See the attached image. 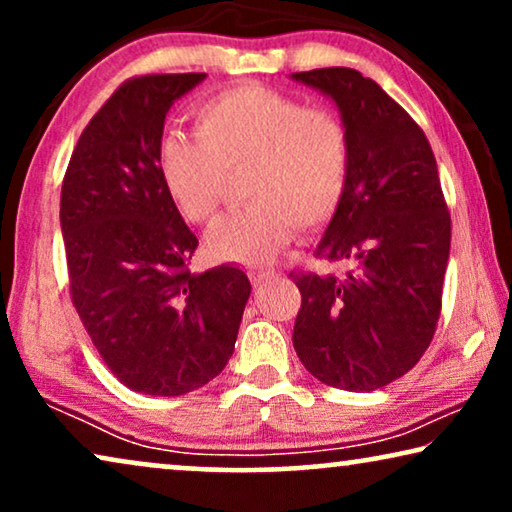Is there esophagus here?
Listing matches in <instances>:
<instances>
[{
    "label": "esophagus",
    "mask_w": 512,
    "mask_h": 512,
    "mask_svg": "<svg viewBox=\"0 0 512 512\" xmlns=\"http://www.w3.org/2000/svg\"><path fill=\"white\" fill-rule=\"evenodd\" d=\"M270 277H275V270H270V268H251L249 270V279L254 284H261V282H265V279H270Z\"/></svg>",
    "instance_id": "1"
}]
</instances>
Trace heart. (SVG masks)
I'll use <instances>...</instances> for the list:
<instances>
[{
  "label": "heart",
  "mask_w": 512,
  "mask_h": 512,
  "mask_svg": "<svg viewBox=\"0 0 512 512\" xmlns=\"http://www.w3.org/2000/svg\"><path fill=\"white\" fill-rule=\"evenodd\" d=\"M349 165V130L333 109L265 86L221 90L195 109V135L167 132L158 144L165 191L198 226L216 219L228 177L244 172L249 205L209 235V251L237 263L275 258L293 228H324L345 200Z\"/></svg>",
  "instance_id": "1"
}]
</instances>
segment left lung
Returning <instances> with one entry per match:
<instances>
[{
    "mask_svg": "<svg viewBox=\"0 0 512 512\" xmlns=\"http://www.w3.org/2000/svg\"><path fill=\"white\" fill-rule=\"evenodd\" d=\"M293 79L331 95L352 142L345 200L314 256L342 277L293 270V349L319 382L373 391L408 373L436 333L452 221L424 130L373 79L349 67Z\"/></svg>",
    "mask_w": 512,
    "mask_h": 512,
    "instance_id": "8db88e82",
    "label": "left lung"
}]
</instances>
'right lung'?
I'll use <instances>...</instances> for the list:
<instances>
[{
	"mask_svg": "<svg viewBox=\"0 0 512 512\" xmlns=\"http://www.w3.org/2000/svg\"><path fill=\"white\" fill-rule=\"evenodd\" d=\"M205 74L132 76L83 128L60 193L69 293L125 387L181 396L226 368L251 284L233 265L195 275L198 237L158 167L165 114Z\"/></svg>",
	"mask_w": 512,
	"mask_h": 512,
	"instance_id": "obj_1",
	"label": "right lung"
}]
</instances>
